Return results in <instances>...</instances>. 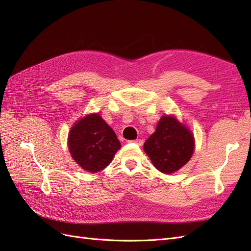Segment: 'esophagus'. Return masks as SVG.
I'll list each match as a JSON object with an SVG mask.
<instances>
[{"label": "esophagus", "mask_w": 251, "mask_h": 251, "mask_svg": "<svg viewBox=\"0 0 251 251\" xmlns=\"http://www.w3.org/2000/svg\"><path fill=\"white\" fill-rule=\"evenodd\" d=\"M129 143H133V144H137V145H142L143 144V141L141 140V139H136V140L129 141Z\"/></svg>", "instance_id": "34e87169"}]
</instances>
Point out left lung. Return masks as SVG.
Segmentation results:
<instances>
[{
	"mask_svg": "<svg viewBox=\"0 0 251 251\" xmlns=\"http://www.w3.org/2000/svg\"><path fill=\"white\" fill-rule=\"evenodd\" d=\"M144 151L160 172L172 174L187 163L194 151V138L187 127L165 115L145 141Z\"/></svg>",
	"mask_w": 251,
	"mask_h": 251,
	"instance_id": "obj_1",
	"label": "left lung"
}]
</instances>
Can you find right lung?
Instances as JSON below:
<instances>
[{
  "mask_svg": "<svg viewBox=\"0 0 251 251\" xmlns=\"http://www.w3.org/2000/svg\"><path fill=\"white\" fill-rule=\"evenodd\" d=\"M121 147L120 141L99 114L79 120L69 133V150L83 170L100 172L110 164Z\"/></svg>",
  "mask_w": 251,
  "mask_h": 251,
  "instance_id": "obj_1",
  "label": "right lung"
}]
</instances>
